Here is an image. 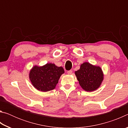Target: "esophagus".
I'll return each mask as SVG.
<instances>
[{"label": "esophagus", "mask_w": 128, "mask_h": 128, "mask_svg": "<svg viewBox=\"0 0 128 128\" xmlns=\"http://www.w3.org/2000/svg\"><path fill=\"white\" fill-rule=\"evenodd\" d=\"M67 73H68V74H71L72 73V70H68V72H67Z\"/></svg>", "instance_id": "esophagus-1"}]
</instances>
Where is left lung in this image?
<instances>
[{
	"mask_svg": "<svg viewBox=\"0 0 128 128\" xmlns=\"http://www.w3.org/2000/svg\"><path fill=\"white\" fill-rule=\"evenodd\" d=\"M81 88L87 92L97 89L103 80V74L99 66H93L85 62L81 65L80 69L75 72Z\"/></svg>",
	"mask_w": 128,
	"mask_h": 128,
	"instance_id": "obj_1",
	"label": "left lung"
}]
</instances>
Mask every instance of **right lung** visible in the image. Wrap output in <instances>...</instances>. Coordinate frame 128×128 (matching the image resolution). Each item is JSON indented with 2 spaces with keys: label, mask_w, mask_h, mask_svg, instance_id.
I'll return each instance as SVG.
<instances>
[{
  "label": "right lung",
  "mask_w": 128,
  "mask_h": 128,
  "mask_svg": "<svg viewBox=\"0 0 128 128\" xmlns=\"http://www.w3.org/2000/svg\"><path fill=\"white\" fill-rule=\"evenodd\" d=\"M64 73L62 67L47 63L43 66H34L30 70L29 78L36 89L41 92H48L55 88L60 77Z\"/></svg>",
  "instance_id": "obj_1"
}]
</instances>
